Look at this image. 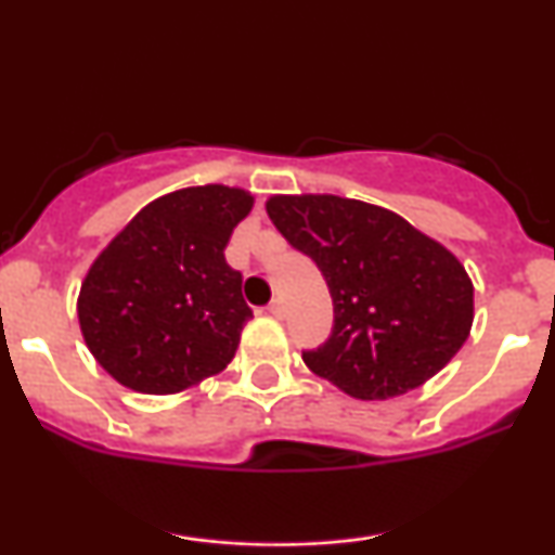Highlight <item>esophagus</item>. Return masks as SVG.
Returning a JSON list of instances; mask_svg holds the SVG:
<instances>
[{
	"label": "esophagus",
	"mask_w": 555,
	"mask_h": 555,
	"mask_svg": "<svg viewBox=\"0 0 555 555\" xmlns=\"http://www.w3.org/2000/svg\"><path fill=\"white\" fill-rule=\"evenodd\" d=\"M269 313L273 318H284V302H282V299H273V302L269 305Z\"/></svg>",
	"instance_id": "1"
}]
</instances>
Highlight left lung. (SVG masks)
<instances>
[{
	"instance_id": "obj_1",
	"label": "left lung",
	"mask_w": 555,
	"mask_h": 555,
	"mask_svg": "<svg viewBox=\"0 0 555 555\" xmlns=\"http://www.w3.org/2000/svg\"><path fill=\"white\" fill-rule=\"evenodd\" d=\"M266 211L326 279L334 328L302 360L344 393L373 401L412 391L467 341V271L399 214L339 195H271Z\"/></svg>"
}]
</instances>
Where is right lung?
<instances>
[{"label":"right lung","mask_w":555,"mask_h":555,"mask_svg":"<svg viewBox=\"0 0 555 555\" xmlns=\"http://www.w3.org/2000/svg\"><path fill=\"white\" fill-rule=\"evenodd\" d=\"M250 208L253 195L227 184L175 190L99 253L82 279L78 321L114 380L164 397L232 362L253 310L224 247Z\"/></svg>","instance_id":"obj_1"}]
</instances>
